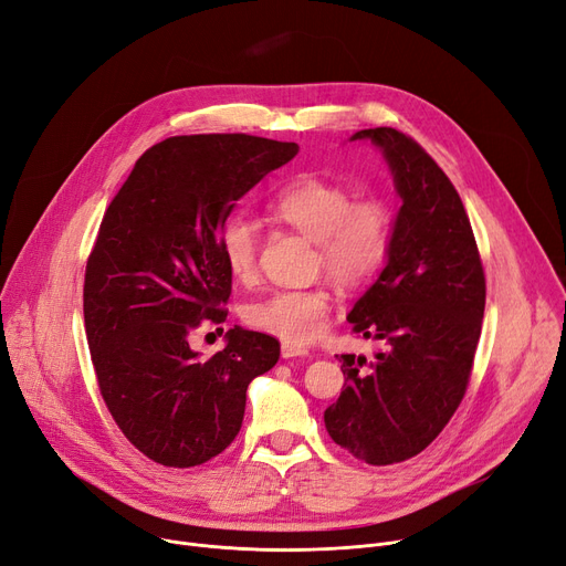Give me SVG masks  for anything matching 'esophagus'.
<instances>
[{
  "instance_id": "esophagus-1",
  "label": "esophagus",
  "mask_w": 566,
  "mask_h": 566,
  "mask_svg": "<svg viewBox=\"0 0 566 566\" xmlns=\"http://www.w3.org/2000/svg\"><path fill=\"white\" fill-rule=\"evenodd\" d=\"M307 354L310 352L305 347H298V344H291V342L282 344V358H303Z\"/></svg>"
}]
</instances>
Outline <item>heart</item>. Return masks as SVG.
<instances>
[{
  "instance_id": "heart-1",
  "label": "heart",
  "mask_w": 566,
  "mask_h": 566,
  "mask_svg": "<svg viewBox=\"0 0 566 566\" xmlns=\"http://www.w3.org/2000/svg\"><path fill=\"white\" fill-rule=\"evenodd\" d=\"M270 214L316 242L318 265L342 286L370 280L390 248V212L381 201H354L339 182L298 176L270 201ZM261 233L248 214L229 217L219 231V252L229 273L248 282L259 265ZM331 293L324 286L282 289L244 310L248 324L291 344H310L326 328Z\"/></svg>"
}]
</instances>
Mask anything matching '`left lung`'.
<instances>
[{
    "mask_svg": "<svg viewBox=\"0 0 566 566\" xmlns=\"http://www.w3.org/2000/svg\"><path fill=\"white\" fill-rule=\"evenodd\" d=\"M349 140L381 153L400 199L379 277L347 322L386 347L339 358L344 388L324 411L335 444L367 464L421 453L444 430L470 381L485 310V277L460 196L405 134L377 127Z\"/></svg>",
    "mask_w": 566,
    "mask_h": 566,
    "instance_id": "obj_1",
    "label": "left lung"
}]
</instances>
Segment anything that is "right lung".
Here are the masks:
<instances>
[{"instance_id": "obj_1", "label": "right lung", "mask_w": 566, "mask_h": 566, "mask_svg": "<svg viewBox=\"0 0 566 566\" xmlns=\"http://www.w3.org/2000/svg\"><path fill=\"white\" fill-rule=\"evenodd\" d=\"M298 150L248 134L166 138L136 161L104 214L85 270L87 344L115 423L159 464L222 453L240 432L248 386L280 358L265 333L233 326L210 358L189 347V333L227 316L219 231Z\"/></svg>"}]
</instances>
